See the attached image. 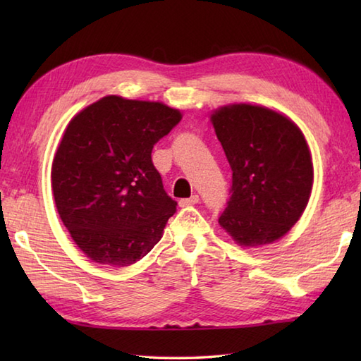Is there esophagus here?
<instances>
[{"label": "esophagus", "instance_id": "esophagus-1", "mask_svg": "<svg viewBox=\"0 0 361 361\" xmlns=\"http://www.w3.org/2000/svg\"><path fill=\"white\" fill-rule=\"evenodd\" d=\"M198 200H200V198H198V195H192V197H189V198H183V200H180V206H181V208H185V206H192V204H197Z\"/></svg>", "mask_w": 361, "mask_h": 361}]
</instances>
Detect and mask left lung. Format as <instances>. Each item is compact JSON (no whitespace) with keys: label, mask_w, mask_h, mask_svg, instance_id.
Instances as JSON below:
<instances>
[{"label":"left lung","mask_w":361,"mask_h":361,"mask_svg":"<svg viewBox=\"0 0 361 361\" xmlns=\"http://www.w3.org/2000/svg\"><path fill=\"white\" fill-rule=\"evenodd\" d=\"M211 121L233 171L220 226L245 247L281 239L312 192L313 164L301 130L283 114L250 104L221 106Z\"/></svg>","instance_id":"left-lung-1"}]
</instances>
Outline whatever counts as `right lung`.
<instances>
[{
	"mask_svg": "<svg viewBox=\"0 0 361 361\" xmlns=\"http://www.w3.org/2000/svg\"><path fill=\"white\" fill-rule=\"evenodd\" d=\"M181 121L161 102L105 96L68 124L52 161L59 216L97 264L127 267L163 235L176 202L166 194L152 149Z\"/></svg>",
	"mask_w": 361,
	"mask_h": 361,
	"instance_id": "add662e5",
	"label": "right lung"
}]
</instances>
